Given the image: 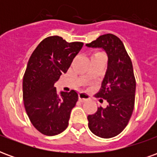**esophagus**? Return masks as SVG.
I'll return each mask as SVG.
<instances>
[{
	"instance_id": "obj_1",
	"label": "esophagus",
	"mask_w": 157,
	"mask_h": 157,
	"mask_svg": "<svg viewBox=\"0 0 157 157\" xmlns=\"http://www.w3.org/2000/svg\"><path fill=\"white\" fill-rule=\"evenodd\" d=\"M90 99V96L88 94H86L85 92H80L79 93V100L82 102H84L86 101H87Z\"/></svg>"
}]
</instances>
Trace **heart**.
I'll use <instances>...</instances> for the list:
<instances>
[{"label": "heart", "mask_w": 157, "mask_h": 157, "mask_svg": "<svg viewBox=\"0 0 157 157\" xmlns=\"http://www.w3.org/2000/svg\"><path fill=\"white\" fill-rule=\"evenodd\" d=\"M96 54H97V53H96Z\"/></svg>", "instance_id": "b5f03b06"}]
</instances>
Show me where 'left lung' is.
Listing matches in <instances>:
<instances>
[{"label": "left lung", "mask_w": 157, "mask_h": 157, "mask_svg": "<svg viewBox=\"0 0 157 157\" xmlns=\"http://www.w3.org/2000/svg\"><path fill=\"white\" fill-rule=\"evenodd\" d=\"M86 45L102 48L109 57L102 86L95 96L102 98L100 102L105 99L109 104L88 115V127L97 136L112 138L124 129L135 108L136 82L131 59L121 39L112 33L99 36Z\"/></svg>", "instance_id": "8db88e82"}]
</instances>
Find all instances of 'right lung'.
<instances>
[{
    "instance_id": "1",
    "label": "right lung",
    "mask_w": 157,
    "mask_h": 157,
    "mask_svg": "<svg viewBox=\"0 0 157 157\" xmlns=\"http://www.w3.org/2000/svg\"><path fill=\"white\" fill-rule=\"evenodd\" d=\"M82 46V42L68 43L50 36L39 43L29 58L22 82L23 103L32 124L43 135H59L68 127L78 94L74 90L59 94L55 83L67 72Z\"/></svg>"
}]
</instances>
